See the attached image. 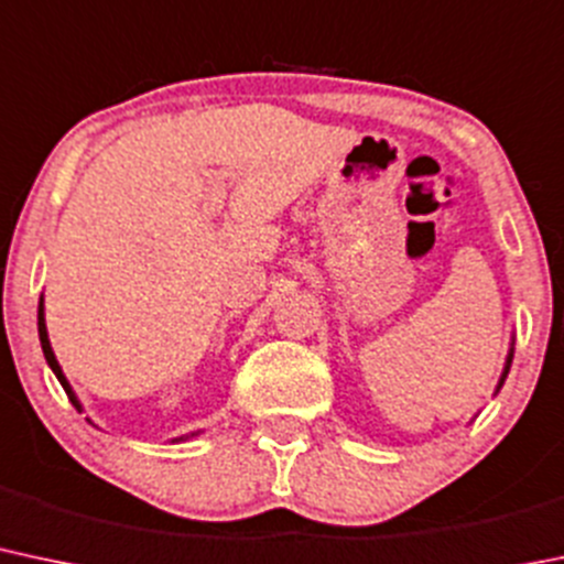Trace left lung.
I'll list each match as a JSON object with an SVG mask.
<instances>
[{
	"label": "left lung",
	"mask_w": 564,
	"mask_h": 564,
	"mask_svg": "<svg viewBox=\"0 0 564 564\" xmlns=\"http://www.w3.org/2000/svg\"><path fill=\"white\" fill-rule=\"evenodd\" d=\"M511 358H513V337H511V348H509V356H506V367H503V375H500V380H498V388H495V393H498L500 388H503V380H506V375H509V369H511Z\"/></svg>",
	"instance_id": "1"
}]
</instances>
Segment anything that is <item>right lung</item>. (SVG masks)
I'll use <instances>...</instances> for the list:
<instances>
[{
  "instance_id": "1",
  "label": "right lung",
  "mask_w": 564,
  "mask_h": 564,
  "mask_svg": "<svg viewBox=\"0 0 564 564\" xmlns=\"http://www.w3.org/2000/svg\"><path fill=\"white\" fill-rule=\"evenodd\" d=\"M36 329H40V343H42V352H45L47 367H51V369H53V375L58 377V382H61V386H64V391H66V395H69L72 404L77 406L79 412H83V404H79L77 393L72 391L69 380H66L64 369H61L58 358H55V352H53V348H51V339H47V326H45V302H42V300H40V313H36ZM192 436H197V433H192ZM182 438H189V436H178V438H173V442H182Z\"/></svg>"
}]
</instances>
